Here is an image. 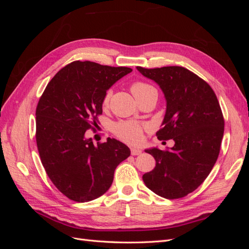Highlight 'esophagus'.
I'll return each instance as SVG.
<instances>
[{
	"label": "esophagus",
	"mask_w": 249,
	"mask_h": 249,
	"mask_svg": "<svg viewBox=\"0 0 249 249\" xmlns=\"http://www.w3.org/2000/svg\"><path fill=\"white\" fill-rule=\"evenodd\" d=\"M142 153V150L140 149V148H137V147H132L131 148V154L133 155V156H138V155H140Z\"/></svg>",
	"instance_id": "esophagus-1"
}]
</instances>
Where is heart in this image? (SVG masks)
<instances>
[{
    "label": "heart",
    "instance_id": "obj_1",
    "mask_svg": "<svg viewBox=\"0 0 249 249\" xmlns=\"http://www.w3.org/2000/svg\"><path fill=\"white\" fill-rule=\"evenodd\" d=\"M131 91L133 95L139 100L150 92H157L155 87L144 82H134L131 85ZM110 99V91L104 96L103 105L107 106ZM144 126L135 122H119L113 125V132L117 137L129 143H138L142 139V132Z\"/></svg>",
    "mask_w": 249,
    "mask_h": 249
}]
</instances>
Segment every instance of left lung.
<instances>
[{"instance_id": "obj_1", "label": "left lung", "mask_w": 249, "mask_h": 249, "mask_svg": "<svg viewBox=\"0 0 249 249\" xmlns=\"http://www.w3.org/2000/svg\"><path fill=\"white\" fill-rule=\"evenodd\" d=\"M137 70L160 86L166 100L158 139L175 141L166 150L145 149L156 167L143 175V182L164 198H182L197 189L217 161L224 132L219 102L208 83L185 67Z\"/></svg>"}]
</instances>
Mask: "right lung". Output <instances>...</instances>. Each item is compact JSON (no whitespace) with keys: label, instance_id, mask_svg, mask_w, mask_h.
I'll use <instances>...</instances> for the list:
<instances>
[{"label":"right lung","instance_id":"right-lung-1","mask_svg":"<svg viewBox=\"0 0 249 249\" xmlns=\"http://www.w3.org/2000/svg\"><path fill=\"white\" fill-rule=\"evenodd\" d=\"M130 67L73 61L60 70L36 108V143L52 183L77 202L93 200L112 185L119 163L131 155L123 142L108 138L94 145L85 133L103 113L107 90Z\"/></svg>","mask_w":249,"mask_h":249}]
</instances>
